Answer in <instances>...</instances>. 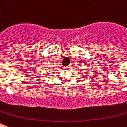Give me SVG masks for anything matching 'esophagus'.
I'll return each instance as SVG.
<instances>
[{
	"instance_id": "esophagus-1",
	"label": "esophagus",
	"mask_w": 127,
	"mask_h": 127,
	"mask_svg": "<svg viewBox=\"0 0 127 127\" xmlns=\"http://www.w3.org/2000/svg\"><path fill=\"white\" fill-rule=\"evenodd\" d=\"M62 68L65 69H70V67H69V66H68V67H62Z\"/></svg>"
}]
</instances>
